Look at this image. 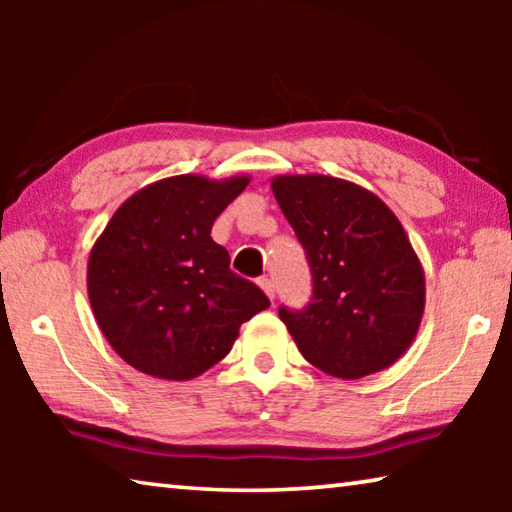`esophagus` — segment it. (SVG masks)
<instances>
[{
  "instance_id": "1",
  "label": "esophagus",
  "mask_w": 512,
  "mask_h": 512,
  "mask_svg": "<svg viewBox=\"0 0 512 512\" xmlns=\"http://www.w3.org/2000/svg\"><path fill=\"white\" fill-rule=\"evenodd\" d=\"M259 287H262V291L266 293L268 298H275V284H273V280H268V277H262V280H259Z\"/></svg>"
}]
</instances>
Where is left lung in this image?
Instances as JSON below:
<instances>
[{"instance_id": "left-lung-1", "label": "left lung", "mask_w": 512, "mask_h": 512, "mask_svg": "<svg viewBox=\"0 0 512 512\" xmlns=\"http://www.w3.org/2000/svg\"><path fill=\"white\" fill-rule=\"evenodd\" d=\"M275 201L307 250L314 298L280 307L311 366L339 379L386 370L411 348L424 314V268L379 196L323 173H282Z\"/></svg>"}]
</instances>
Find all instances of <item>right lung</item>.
<instances>
[{
  "instance_id": "add662e5",
  "label": "right lung",
  "mask_w": 512,
  "mask_h": 512,
  "mask_svg": "<svg viewBox=\"0 0 512 512\" xmlns=\"http://www.w3.org/2000/svg\"><path fill=\"white\" fill-rule=\"evenodd\" d=\"M250 176L162 178L117 207L88 259V298L106 341L135 370L187 381L232 350L271 302L230 271L210 237Z\"/></svg>"
}]
</instances>
